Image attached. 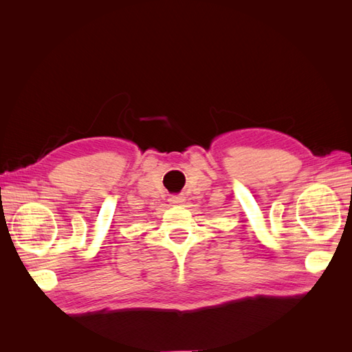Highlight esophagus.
Listing matches in <instances>:
<instances>
[{
	"label": "esophagus",
	"instance_id": "34e87169",
	"mask_svg": "<svg viewBox=\"0 0 352 352\" xmlns=\"http://www.w3.org/2000/svg\"><path fill=\"white\" fill-rule=\"evenodd\" d=\"M184 201H185V198L180 195H173L172 198H170V202H172V204H182Z\"/></svg>",
	"mask_w": 352,
	"mask_h": 352
}]
</instances>
